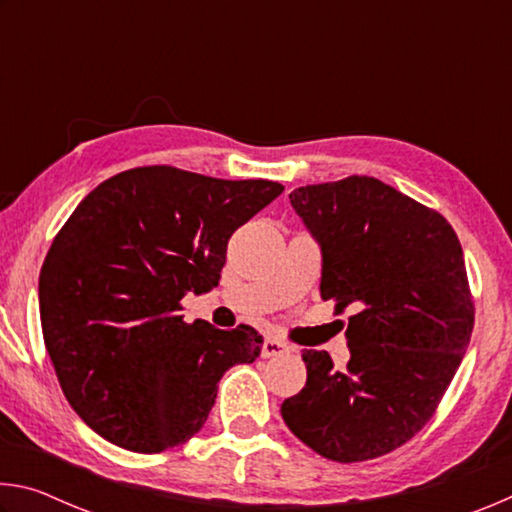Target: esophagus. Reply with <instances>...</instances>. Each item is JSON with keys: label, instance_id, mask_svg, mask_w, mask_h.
<instances>
[{"label": "esophagus", "instance_id": "esophagus-1", "mask_svg": "<svg viewBox=\"0 0 512 512\" xmlns=\"http://www.w3.org/2000/svg\"><path fill=\"white\" fill-rule=\"evenodd\" d=\"M291 348L287 343H282L280 339H275V336H266L264 345H262V357H280V354L289 352Z\"/></svg>", "mask_w": 512, "mask_h": 512}]
</instances>
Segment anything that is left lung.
Returning <instances> with one entry per match:
<instances>
[{"mask_svg": "<svg viewBox=\"0 0 512 512\" xmlns=\"http://www.w3.org/2000/svg\"><path fill=\"white\" fill-rule=\"evenodd\" d=\"M289 198L320 246V296L354 316L348 368L305 350L307 384L282 402V418L329 461H370L427 424L470 345L461 241L438 212L370 176L298 187Z\"/></svg>", "mask_w": 512, "mask_h": 512, "instance_id": "obj_1", "label": "left lung"}]
</instances>
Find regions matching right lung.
<instances>
[{
    "mask_svg": "<svg viewBox=\"0 0 512 512\" xmlns=\"http://www.w3.org/2000/svg\"><path fill=\"white\" fill-rule=\"evenodd\" d=\"M284 192L273 180H221L140 167L83 198L45 257L40 323L60 388L101 438L158 454L210 415L223 372L253 363L250 325H187L180 300L221 280L228 239Z\"/></svg>",
    "mask_w": 512,
    "mask_h": 512,
    "instance_id": "add662e5",
    "label": "right lung"
}]
</instances>
